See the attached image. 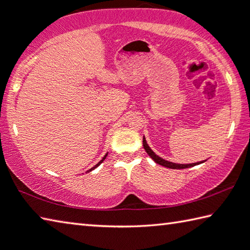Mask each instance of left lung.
<instances>
[{"label":"left lung","instance_id":"left-lung-1","mask_svg":"<svg viewBox=\"0 0 250 250\" xmlns=\"http://www.w3.org/2000/svg\"><path fill=\"white\" fill-rule=\"evenodd\" d=\"M143 146H144V149L146 150V152L148 153V156H149L153 161H155L156 163L160 164V166L162 167H168V168H174V169H178V168H187V167H195V166H199V164L201 163H204L206 160H203V161H200V162H195V163H189V164H182V163H174V162H171V161H167L166 160V159H163L161 157H159L158 155H156L155 152H153V150L151 149V148L148 146L147 144V141L145 139V136H143Z\"/></svg>","mask_w":250,"mask_h":250}]
</instances>
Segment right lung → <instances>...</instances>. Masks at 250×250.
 Listing matches in <instances>:
<instances>
[{
    "label": "right lung",
    "instance_id": "obj_1",
    "mask_svg": "<svg viewBox=\"0 0 250 250\" xmlns=\"http://www.w3.org/2000/svg\"><path fill=\"white\" fill-rule=\"evenodd\" d=\"M107 155H108V152H107V153H106V155H105V156L103 157V159H102V160H101V161H100V162H99L98 164H95V166H94L93 167H91V168H90V169H88V171H87L86 173H89V172H91V171H93V169H94V168H97V167H98L100 166V164H101V163H102V162H103V161L105 160V159H106V157H107Z\"/></svg>",
    "mask_w": 250,
    "mask_h": 250
}]
</instances>
